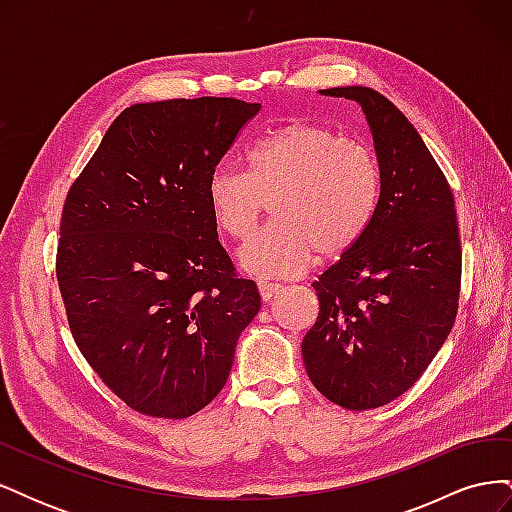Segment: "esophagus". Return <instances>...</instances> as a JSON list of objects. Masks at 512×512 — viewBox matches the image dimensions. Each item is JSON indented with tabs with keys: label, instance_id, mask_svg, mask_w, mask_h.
Instances as JSON below:
<instances>
[{
	"label": "esophagus",
	"instance_id": "esophagus-1",
	"mask_svg": "<svg viewBox=\"0 0 512 512\" xmlns=\"http://www.w3.org/2000/svg\"><path fill=\"white\" fill-rule=\"evenodd\" d=\"M284 288L280 284H269V282H258V292H260V299L262 301H271L275 294H280Z\"/></svg>",
	"mask_w": 512,
	"mask_h": 512
}]
</instances>
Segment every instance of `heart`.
Segmentation results:
<instances>
[{"instance_id": "b5f03b06", "label": "heart", "mask_w": 512, "mask_h": 512, "mask_svg": "<svg viewBox=\"0 0 512 512\" xmlns=\"http://www.w3.org/2000/svg\"><path fill=\"white\" fill-rule=\"evenodd\" d=\"M250 173L220 164L207 181V203L228 237L243 239L262 205L273 220L245 241L239 267L254 277H294L316 254L348 252L369 228L380 198L371 153L342 134L309 121H290L247 151Z\"/></svg>"}]
</instances>
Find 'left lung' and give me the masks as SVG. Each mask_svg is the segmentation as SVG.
<instances>
[{"label":"left lung","instance_id":"obj_1","mask_svg":"<svg viewBox=\"0 0 512 512\" xmlns=\"http://www.w3.org/2000/svg\"><path fill=\"white\" fill-rule=\"evenodd\" d=\"M374 138L380 198L365 235L324 271L303 337L309 380L333 404L371 410L404 395L453 329L461 245L453 192L421 134L378 91L348 85Z\"/></svg>","mask_w":512,"mask_h":512}]
</instances>
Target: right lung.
<instances>
[{
	"label": "right lung",
	"mask_w": 512,
	"mask_h": 512,
	"mask_svg": "<svg viewBox=\"0 0 512 512\" xmlns=\"http://www.w3.org/2000/svg\"><path fill=\"white\" fill-rule=\"evenodd\" d=\"M258 102L126 108L68 192L57 282L74 342L119 399L188 418L228 380L260 309L218 241L207 181Z\"/></svg>",
	"instance_id": "1"
}]
</instances>
